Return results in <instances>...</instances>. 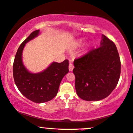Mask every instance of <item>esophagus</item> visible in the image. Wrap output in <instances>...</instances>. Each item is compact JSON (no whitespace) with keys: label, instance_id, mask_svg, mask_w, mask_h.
<instances>
[{"label":"esophagus","instance_id":"34e87169","mask_svg":"<svg viewBox=\"0 0 133 133\" xmlns=\"http://www.w3.org/2000/svg\"><path fill=\"white\" fill-rule=\"evenodd\" d=\"M74 65L72 64V63H70L69 65V70L70 71H72L74 69Z\"/></svg>","mask_w":133,"mask_h":133}]
</instances>
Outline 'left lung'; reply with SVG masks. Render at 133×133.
Returning a JSON list of instances; mask_svg holds the SVG:
<instances>
[{"instance_id":"obj_1","label":"left lung","mask_w":133,"mask_h":133,"mask_svg":"<svg viewBox=\"0 0 133 133\" xmlns=\"http://www.w3.org/2000/svg\"><path fill=\"white\" fill-rule=\"evenodd\" d=\"M100 45L74 60L76 92L84 100L106 98L119 80L121 63L116 45L103 35Z\"/></svg>"}]
</instances>
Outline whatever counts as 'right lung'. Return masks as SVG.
I'll use <instances>...</instances> for the list:
<instances>
[{"mask_svg":"<svg viewBox=\"0 0 133 133\" xmlns=\"http://www.w3.org/2000/svg\"><path fill=\"white\" fill-rule=\"evenodd\" d=\"M37 30L21 44L17 49L13 63L14 80L21 94L33 102L41 103L49 102L57 94L63 78L69 72V61L54 62L43 72L33 74L28 72L22 63V54L26 42L38 36Z\"/></svg>","mask_w":133,"mask_h":133,"instance_id":"1","label":"right lung"}]
</instances>
